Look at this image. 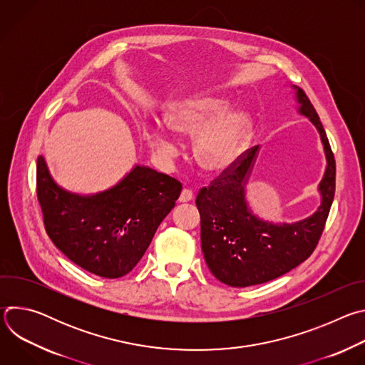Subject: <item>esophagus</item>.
I'll use <instances>...</instances> for the list:
<instances>
[{"label":"esophagus","instance_id":"obj_1","mask_svg":"<svg viewBox=\"0 0 365 365\" xmlns=\"http://www.w3.org/2000/svg\"><path fill=\"white\" fill-rule=\"evenodd\" d=\"M192 199H193V192L189 190V189H183L182 193H180V196H179V202H180V203H185V202H189V200H192Z\"/></svg>","mask_w":365,"mask_h":365}]
</instances>
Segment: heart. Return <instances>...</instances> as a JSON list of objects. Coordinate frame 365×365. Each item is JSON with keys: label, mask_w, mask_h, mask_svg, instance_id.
Listing matches in <instances>:
<instances>
[{"label": "heart", "mask_w": 365, "mask_h": 365, "mask_svg": "<svg viewBox=\"0 0 365 365\" xmlns=\"http://www.w3.org/2000/svg\"><path fill=\"white\" fill-rule=\"evenodd\" d=\"M232 107L224 95L196 92L169 102L163 110V121L172 133L182 137L197 134L193 158L207 175L232 170L251 143L252 120L242 111H232ZM167 129L159 123H147L143 134L155 150L170 158L176 153V143Z\"/></svg>", "instance_id": "heart-1"}]
</instances>
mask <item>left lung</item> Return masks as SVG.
Instances as JSON below:
<instances>
[{
    "label": "left lung",
    "mask_w": 365,
    "mask_h": 365,
    "mask_svg": "<svg viewBox=\"0 0 365 365\" xmlns=\"http://www.w3.org/2000/svg\"><path fill=\"white\" fill-rule=\"evenodd\" d=\"M299 113L319 131L327 169L319 183L321 205L310 217L292 224H273L255 217L245 199L258 145L247 150L238 165L202 187L196 196L200 244L211 273L224 284L248 287L274 280L314 252L335 195V159L324 125L306 93L293 86Z\"/></svg>",
    "instance_id": "8db88e82"
}]
</instances>
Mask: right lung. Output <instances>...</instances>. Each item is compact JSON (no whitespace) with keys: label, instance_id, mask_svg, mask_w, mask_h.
<instances>
[{"label":"right lung","instance_id":"1","mask_svg":"<svg viewBox=\"0 0 365 365\" xmlns=\"http://www.w3.org/2000/svg\"><path fill=\"white\" fill-rule=\"evenodd\" d=\"M36 182L50 240L71 262L106 279L123 277L137 266L182 192L176 179L137 165L107 190L72 193L50 176L43 155Z\"/></svg>","mask_w":365,"mask_h":365}]
</instances>
